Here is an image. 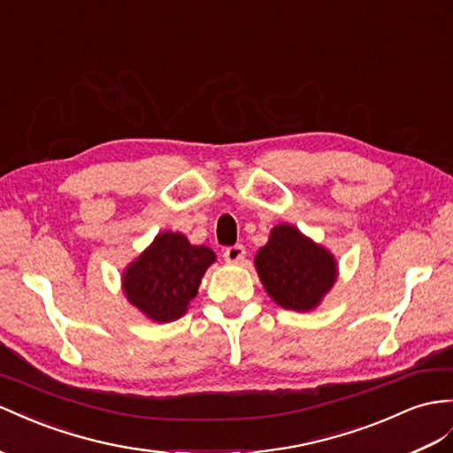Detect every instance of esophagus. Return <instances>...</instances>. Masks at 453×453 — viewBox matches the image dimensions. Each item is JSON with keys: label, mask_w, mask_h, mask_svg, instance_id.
<instances>
[{"label": "esophagus", "mask_w": 453, "mask_h": 453, "mask_svg": "<svg viewBox=\"0 0 453 453\" xmlns=\"http://www.w3.org/2000/svg\"><path fill=\"white\" fill-rule=\"evenodd\" d=\"M245 247L242 245H234V247H227L226 250H224V260L227 262V264H239V262H242V258H245Z\"/></svg>", "instance_id": "esophagus-1"}]
</instances>
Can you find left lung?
I'll return each mask as SVG.
<instances>
[{"instance_id": "1", "label": "left lung", "mask_w": 453, "mask_h": 453, "mask_svg": "<svg viewBox=\"0 0 453 453\" xmlns=\"http://www.w3.org/2000/svg\"><path fill=\"white\" fill-rule=\"evenodd\" d=\"M254 268L273 303L293 311L316 310L339 277L334 254L293 224L272 227Z\"/></svg>"}]
</instances>
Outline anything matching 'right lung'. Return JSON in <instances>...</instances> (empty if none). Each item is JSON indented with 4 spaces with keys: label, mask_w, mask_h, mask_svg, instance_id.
I'll return each instance as SVG.
<instances>
[{
    "label": "right lung",
    "mask_w": 453,
    "mask_h": 453,
    "mask_svg": "<svg viewBox=\"0 0 453 453\" xmlns=\"http://www.w3.org/2000/svg\"><path fill=\"white\" fill-rule=\"evenodd\" d=\"M214 262L212 249L191 245L180 231H162L124 268V296L150 321H176L188 311Z\"/></svg>",
    "instance_id": "right-lung-1"
}]
</instances>
